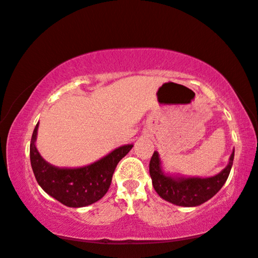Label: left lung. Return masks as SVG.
Wrapping results in <instances>:
<instances>
[{"mask_svg": "<svg viewBox=\"0 0 258 258\" xmlns=\"http://www.w3.org/2000/svg\"><path fill=\"white\" fill-rule=\"evenodd\" d=\"M233 151L228 166L217 176L211 178H172L165 176L160 167L158 152H153L150 160V176L154 190L165 201L179 207H197L205 203L221 190L228 179L233 163Z\"/></svg>", "mask_w": 258, "mask_h": 258, "instance_id": "8db88e82", "label": "left lung"}]
</instances>
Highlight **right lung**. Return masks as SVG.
Instances as JSON below:
<instances>
[{"label": "right lung", "mask_w": 258, "mask_h": 258, "mask_svg": "<svg viewBox=\"0 0 258 258\" xmlns=\"http://www.w3.org/2000/svg\"><path fill=\"white\" fill-rule=\"evenodd\" d=\"M37 127L30 142V164L37 183L48 195L70 208H82L101 199L108 191L116 165L133 145L119 147L88 166L60 169L48 164L35 146Z\"/></svg>", "instance_id": "add662e5"}]
</instances>
